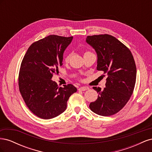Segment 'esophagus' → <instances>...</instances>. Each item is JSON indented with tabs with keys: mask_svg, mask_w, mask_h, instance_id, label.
Returning a JSON list of instances; mask_svg holds the SVG:
<instances>
[{
	"mask_svg": "<svg viewBox=\"0 0 152 152\" xmlns=\"http://www.w3.org/2000/svg\"><path fill=\"white\" fill-rule=\"evenodd\" d=\"M87 89H89V87H86V86L81 87H80V88L79 89V91H86Z\"/></svg>",
	"mask_w": 152,
	"mask_h": 152,
	"instance_id": "1",
	"label": "esophagus"
}]
</instances>
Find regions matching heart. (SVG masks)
Masks as SVG:
<instances>
[{"label":"heart","instance_id":"obj_1","mask_svg":"<svg viewBox=\"0 0 152 152\" xmlns=\"http://www.w3.org/2000/svg\"><path fill=\"white\" fill-rule=\"evenodd\" d=\"M70 55L69 54H67L65 57V61L66 62H68L69 61V59H70Z\"/></svg>","mask_w":152,"mask_h":152}]
</instances>
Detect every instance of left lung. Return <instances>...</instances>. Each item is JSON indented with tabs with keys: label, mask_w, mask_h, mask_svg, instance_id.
Listing matches in <instances>:
<instances>
[{
	"label": "left lung",
	"mask_w": 152,
	"mask_h": 152,
	"mask_svg": "<svg viewBox=\"0 0 152 152\" xmlns=\"http://www.w3.org/2000/svg\"><path fill=\"white\" fill-rule=\"evenodd\" d=\"M86 42L97 54V70L108 75L104 88L93 87L98 97L89 104L102 116L117 113L126 104L134 91L136 67L131 50L121 41L108 35L87 36Z\"/></svg>",
	"instance_id": "obj_1"
}]
</instances>
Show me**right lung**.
I'll use <instances>...</instances> for the list:
<instances>
[{
	"mask_svg": "<svg viewBox=\"0 0 152 152\" xmlns=\"http://www.w3.org/2000/svg\"><path fill=\"white\" fill-rule=\"evenodd\" d=\"M73 37L50 35L32 44L23 59L19 73V89L30 111L43 119L58 116L66 108L70 96L77 92L72 84L59 87L51 80L63 65V53Z\"/></svg>",
	"mask_w": 152,
	"mask_h": 152,
	"instance_id": "add662e5",
	"label": "right lung"
}]
</instances>
